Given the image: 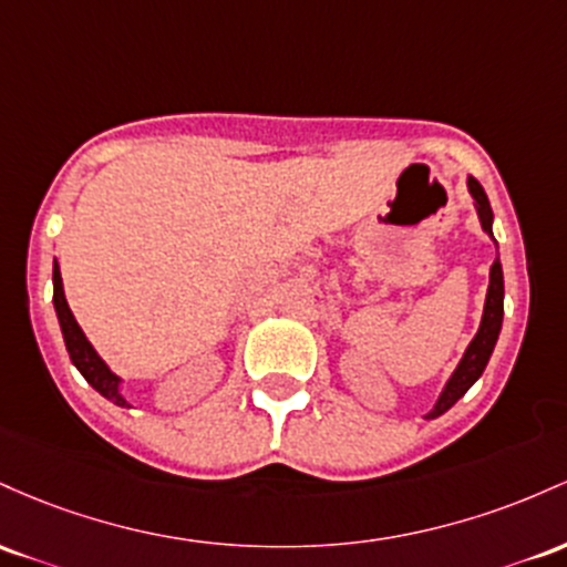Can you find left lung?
I'll return each mask as SVG.
<instances>
[{"label":"left lung","mask_w":567,"mask_h":567,"mask_svg":"<svg viewBox=\"0 0 567 567\" xmlns=\"http://www.w3.org/2000/svg\"><path fill=\"white\" fill-rule=\"evenodd\" d=\"M466 187H468V193H472V198H474V208H476V216H480L482 230H485L489 235V240L495 244V238H493V208H489L485 189H482V184L476 182L474 176H468ZM495 249H498V244H495ZM501 327H504V267H501V259L495 257L493 265H489V286H487L485 310H482L480 329H476L474 340L468 342L466 351H463L461 361H457V367H455V372L450 374V380L444 383L442 393H439V399H436V404L431 406L429 412H425V421H434V417L444 415V412H447L450 406H453L457 399H461L463 393H466L468 388H472L476 380L482 378V372H485L489 355H493V351H495V342H498Z\"/></svg>","instance_id":"1"}]
</instances>
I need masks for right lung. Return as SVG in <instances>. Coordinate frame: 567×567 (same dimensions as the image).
I'll return each instance as SVG.
<instances>
[{"mask_svg": "<svg viewBox=\"0 0 567 567\" xmlns=\"http://www.w3.org/2000/svg\"><path fill=\"white\" fill-rule=\"evenodd\" d=\"M53 305H55V316H59V323H61L63 342H66L69 359H72V364L80 369L82 378H85L87 383H91L95 391L101 393V396L110 399L112 404L131 406L128 399L120 393V385H123V380H120L117 374H114L112 369L106 367V361L101 359L99 353H95L91 340H87L85 332H82L78 318H74L72 308H69L66 295H63V281H61L59 262H53Z\"/></svg>", "mask_w": 567, "mask_h": 567, "instance_id": "obj_1", "label": "right lung"}]
</instances>
